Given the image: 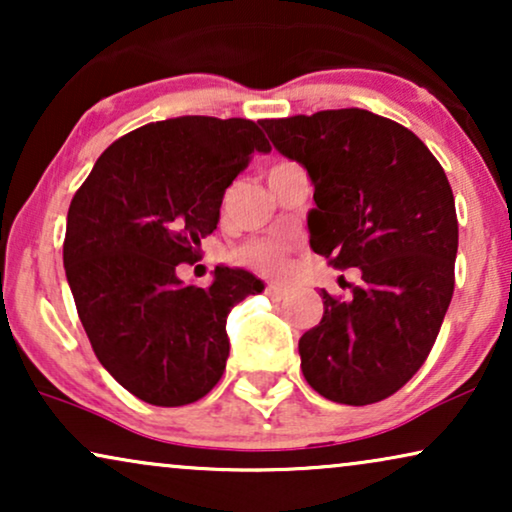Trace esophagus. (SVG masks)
<instances>
[{
  "label": "esophagus",
  "instance_id": "esophagus-1",
  "mask_svg": "<svg viewBox=\"0 0 512 512\" xmlns=\"http://www.w3.org/2000/svg\"><path fill=\"white\" fill-rule=\"evenodd\" d=\"M265 293H268L272 300H284L286 296H289V289H284V286H279V284H268L265 286Z\"/></svg>",
  "mask_w": 512,
  "mask_h": 512
}]
</instances>
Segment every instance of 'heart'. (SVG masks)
<instances>
[{
    "instance_id": "1",
    "label": "heart",
    "mask_w": 512,
    "mask_h": 512,
    "mask_svg": "<svg viewBox=\"0 0 512 512\" xmlns=\"http://www.w3.org/2000/svg\"><path fill=\"white\" fill-rule=\"evenodd\" d=\"M237 258L251 268L268 272V275H284L286 272V244L282 242H254L240 249Z\"/></svg>"
}]
</instances>
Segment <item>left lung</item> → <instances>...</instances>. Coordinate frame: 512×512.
I'll use <instances>...</instances> for the list:
<instances>
[{"label": "left lung", "mask_w": 512, "mask_h": 512, "mask_svg": "<svg viewBox=\"0 0 512 512\" xmlns=\"http://www.w3.org/2000/svg\"><path fill=\"white\" fill-rule=\"evenodd\" d=\"M261 125L310 174L314 254L361 270L347 300L321 291L324 317L298 342L305 380L335 403L382 401L422 368L450 307L459 244L450 181L415 132L373 111Z\"/></svg>", "instance_id": "left-lung-1"}]
</instances>
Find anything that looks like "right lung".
I'll list each match as a JSON object with an SVG mask.
<instances>
[{
    "label": "right lung",
    "instance_id": "add662e5",
    "mask_svg": "<svg viewBox=\"0 0 512 512\" xmlns=\"http://www.w3.org/2000/svg\"><path fill=\"white\" fill-rule=\"evenodd\" d=\"M256 151L270 144L247 118H167L116 139L72 198L62 261L76 312L102 366L146 403L209 394L226 370L228 312L263 291L240 268H216L209 289L177 277Z\"/></svg>",
    "mask_w": 512,
    "mask_h": 512
}]
</instances>
